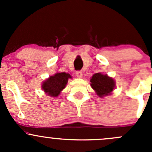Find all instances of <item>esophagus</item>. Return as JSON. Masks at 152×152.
<instances>
[{
	"mask_svg": "<svg viewBox=\"0 0 152 152\" xmlns=\"http://www.w3.org/2000/svg\"><path fill=\"white\" fill-rule=\"evenodd\" d=\"M76 77H78V78H82V71H76Z\"/></svg>",
	"mask_w": 152,
	"mask_h": 152,
	"instance_id": "34e87169",
	"label": "esophagus"
}]
</instances>
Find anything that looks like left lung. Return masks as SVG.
Segmentation results:
<instances>
[{
  "instance_id": "left-lung-1",
  "label": "left lung",
  "mask_w": 152,
  "mask_h": 152,
  "mask_svg": "<svg viewBox=\"0 0 152 152\" xmlns=\"http://www.w3.org/2000/svg\"><path fill=\"white\" fill-rule=\"evenodd\" d=\"M90 86L94 90L95 93L99 97L104 98L110 96L115 88V81L107 74L97 73L90 78Z\"/></svg>"
}]
</instances>
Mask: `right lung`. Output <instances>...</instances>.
<instances>
[{
    "label": "right lung",
    "mask_w": 152,
    "mask_h": 152,
    "mask_svg": "<svg viewBox=\"0 0 152 152\" xmlns=\"http://www.w3.org/2000/svg\"><path fill=\"white\" fill-rule=\"evenodd\" d=\"M69 79H72V76L69 73L65 72H57L45 79L42 82L41 87L48 96L57 97L62 90L65 88Z\"/></svg>",
    "instance_id": "obj_1"
}]
</instances>
